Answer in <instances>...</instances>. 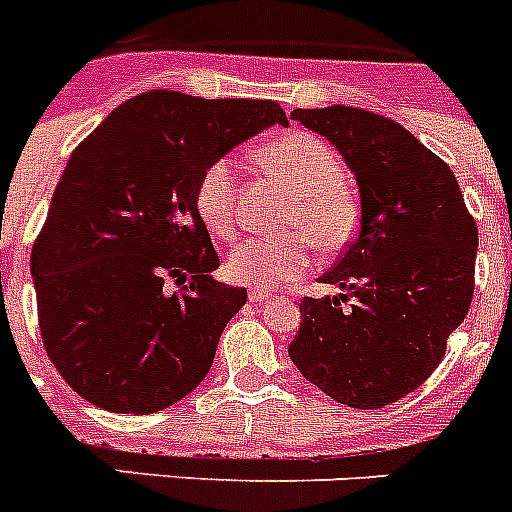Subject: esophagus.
Segmentation results:
<instances>
[{"label": "esophagus", "mask_w": 512, "mask_h": 512, "mask_svg": "<svg viewBox=\"0 0 512 512\" xmlns=\"http://www.w3.org/2000/svg\"><path fill=\"white\" fill-rule=\"evenodd\" d=\"M248 300L253 302V305H266V302L271 300L269 292H261V289H251V295H248Z\"/></svg>", "instance_id": "obj_1"}]
</instances>
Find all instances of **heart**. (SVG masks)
I'll list each match as a JSON object with an SVG mask.
<instances>
[{
  "label": "heart",
  "mask_w": 512,
  "mask_h": 512,
  "mask_svg": "<svg viewBox=\"0 0 512 512\" xmlns=\"http://www.w3.org/2000/svg\"><path fill=\"white\" fill-rule=\"evenodd\" d=\"M259 164L295 189L287 210V235H253L230 251L228 277L253 289H277L305 277L315 264V243L338 251L354 235L356 207L343 161L320 135L289 130L259 151ZM241 179L233 161L220 158L202 174L197 210L215 235L233 238L241 225Z\"/></svg>",
  "instance_id": "heart-1"
}]
</instances>
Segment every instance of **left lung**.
<instances>
[{"mask_svg": "<svg viewBox=\"0 0 512 512\" xmlns=\"http://www.w3.org/2000/svg\"><path fill=\"white\" fill-rule=\"evenodd\" d=\"M292 120L330 140L354 171L361 223L320 277L341 295L300 302L289 359L341 405L384 408L431 377L467 318L477 223L449 164L400 122L343 104L295 110Z\"/></svg>", "mask_w": 512, "mask_h": 512, "instance_id": "8db88e82", "label": "left lung"}]
</instances>
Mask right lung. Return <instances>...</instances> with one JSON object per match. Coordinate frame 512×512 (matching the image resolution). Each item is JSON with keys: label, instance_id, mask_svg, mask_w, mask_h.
<instances>
[{"label": "right lung", "instance_id": "right-lung-1", "mask_svg": "<svg viewBox=\"0 0 512 512\" xmlns=\"http://www.w3.org/2000/svg\"><path fill=\"white\" fill-rule=\"evenodd\" d=\"M274 122L289 125L271 99L153 89L122 102L71 153L30 269L45 354L84 400L158 413L210 372L248 295L212 279L220 259L197 187Z\"/></svg>", "mask_w": 512, "mask_h": 512}]
</instances>
